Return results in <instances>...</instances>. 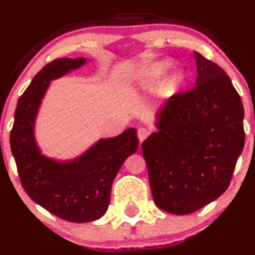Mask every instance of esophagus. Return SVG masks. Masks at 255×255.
<instances>
[{
    "mask_svg": "<svg viewBox=\"0 0 255 255\" xmlns=\"http://www.w3.org/2000/svg\"><path fill=\"white\" fill-rule=\"evenodd\" d=\"M149 135V130L146 128H139L137 130V137L139 139V142H143L144 139L147 138V136Z\"/></svg>",
    "mask_w": 255,
    "mask_h": 255,
    "instance_id": "obj_1",
    "label": "esophagus"
}]
</instances>
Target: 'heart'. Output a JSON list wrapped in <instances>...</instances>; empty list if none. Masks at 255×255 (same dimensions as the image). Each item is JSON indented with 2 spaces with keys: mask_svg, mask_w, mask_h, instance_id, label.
I'll use <instances>...</instances> for the list:
<instances>
[{
  "mask_svg": "<svg viewBox=\"0 0 255 255\" xmlns=\"http://www.w3.org/2000/svg\"><path fill=\"white\" fill-rule=\"evenodd\" d=\"M161 72H163V68H161V67H153V68H150L148 72L146 73L144 78H146L147 80H154V79H157L158 76L160 75ZM172 80L176 81V83H180V80H181V79H180L179 75H175Z\"/></svg>",
  "mask_w": 255,
  "mask_h": 255,
  "instance_id": "obj_1",
  "label": "heart"
}]
</instances>
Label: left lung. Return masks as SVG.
<instances>
[{"label": "left lung", "instance_id": "8db88e82", "mask_svg": "<svg viewBox=\"0 0 255 255\" xmlns=\"http://www.w3.org/2000/svg\"><path fill=\"white\" fill-rule=\"evenodd\" d=\"M196 86L161 107L142 142L153 199L175 215L201 209L226 191L245 146L242 101L227 74L193 52Z\"/></svg>", "mask_w": 255, "mask_h": 255}]
</instances>
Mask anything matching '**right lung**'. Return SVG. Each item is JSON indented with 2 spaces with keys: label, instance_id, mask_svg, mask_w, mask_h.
Masks as SVG:
<instances>
[{
  "label": "right lung",
  "instance_id": "add662e5",
  "mask_svg": "<svg viewBox=\"0 0 255 255\" xmlns=\"http://www.w3.org/2000/svg\"><path fill=\"white\" fill-rule=\"evenodd\" d=\"M86 63L84 57L59 58L42 68L19 98L10 131V149L25 192L35 203L72 223H89L105 215L120 166L138 148L136 128H128L116 137L100 138L73 159L42 153L35 124L51 81Z\"/></svg>",
  "mask_w": 255,
  "mask_h": 255
}]
</instances>
